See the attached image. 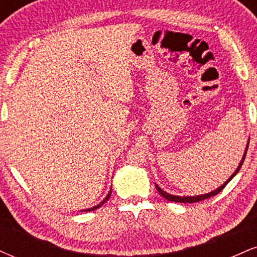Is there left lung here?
I'll return each mask as SVG.
<instances>
[{"label":"left lung","mask_w":257,"mask_h":257,"mask_svg":"<svg viewBox=\"0 0 257 257\" xmlns=\"http://www.w3.org/2000/svg\"><path fill=\"white\" fill-rule=\"evenodd\" d=\"M250 140V139H249ZM247 147H249V141H247V144H246V149H245V152H244V155H243V158H241V161H240V163H239V166H238V168L237 169L234 170V173L232 174L231 175V178H229L228 180H227V181L225 182V184L223 185H221L219 188H216V190L215 191H211V192H209V193H205V194H200V196H188V197H180V196H173V194H169V193H167L166 191H163L162 190L161 187H159V186L156 184V188H157V191L159 192V194H161L162 197H163V198H166V199H168V200H170V202H176V203H196V202H200V200H203V199H208V198H210V197H213V196H216L217 193H220L221 191L223 190V188H225V186L228 184L229 181H231V180L234 178L235 175H237V173L239 172V169H240V167L243 166V162H244V159H245V156H246V151H247Z\"/></svg>","instance_id":"1"}]
</instances>
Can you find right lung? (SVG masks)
<instances>
[{
  "label": "right lung",
  "mask_w": 257,
  "mask_h": 257,
  "mask_svg": "<svg viewBox=\"0 0 257 257\" xmlns=\"http://www.w3.org/2000/svg\"><path fill=\"white\" fill-rule=\"evenodd\" d=\"M110 196H111V190H110V192L107 193V196L105 197V199L102 200L101 203H100V204H98V205H95V206H93V208H89V209H84V210H82V211H93V210H95V209H98V208H100V206H101L102 204H104L105 202H107V199L110 198Z\"/></svg>",
  "instance_id": "obj_1"
}]
</instances>
